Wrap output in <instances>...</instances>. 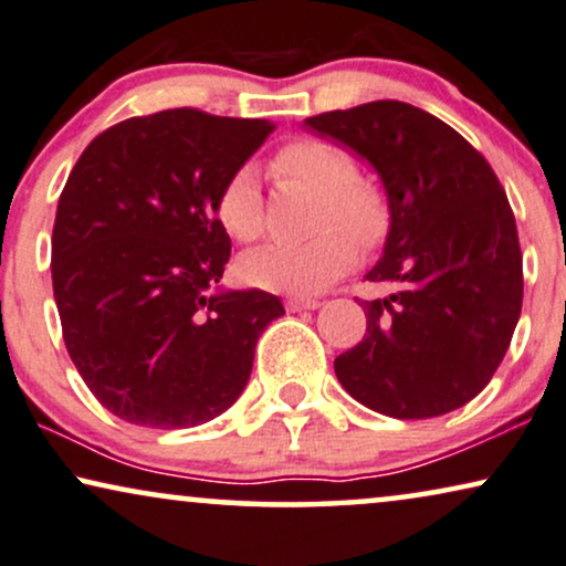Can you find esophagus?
Wrapping results in <instances>:
<instances>
[{
	"label": "esophagus",
	"instance_id": "34e87169",
	"mask_svg": "<svg viewBox=\"0 0 566 566\" xmlns=\"http://www.w3.org/2000/svg\"><path fill=\"white\" fill-rule=\"evenodd\" d=\"M321 307V300H311V297H290L287 300V311L297 313V311H315Z\"/></svg>",
	"mask_w": 566,
	"mask_h": 566
}]
</instances>
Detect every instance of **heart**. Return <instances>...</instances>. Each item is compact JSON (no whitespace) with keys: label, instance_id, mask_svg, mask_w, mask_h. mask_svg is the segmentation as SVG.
I'll return each instance as SVG.
<instances>
[{"label":"heart","instance_id":"1","mask_svg":"<svg viewBox=\"0 0 566 566\" xmlns=\"http://www.w3.org/2000/svg\"><path fill=\"white\" fill-rule=\"evenodd\" d=\"M279 180L318 193L313 228L318 235L305 243H271L243 255L240 276L251 287L311 295L328 287L357 259V245L373 248L386 238L390 209L382 188L357 176V163L346 149L321 139H295L271 157ZM214 214L222 230L240 243L261 238L263 199L255 172L240 165L222 180L214 196Z\"/></svg>","mask_w":566,"mask_h":566}]
</instances>
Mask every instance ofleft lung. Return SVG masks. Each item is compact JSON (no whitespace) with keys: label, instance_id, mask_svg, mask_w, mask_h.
Returning a JSON list of instances; mask_svg holds the SVG:
<instances>
[{"label":"left lung","instance_id":"1","mask_svg":"<svg viewBox=\"0 0 566 566\" xmlns=\"http://www.w3.org/2000/svg\"><path fill=\"white\" fill-rule=\"evenodd\" d=\"M367 157L388 191L390 232L361 300L367 331L336 378L367 409L427 419L461 409L492 380L523 307L515 214L492 165L453 126L401 101L305 120Z\"/></svg>","mask_w":566,"mask_h":566}]
</instances>
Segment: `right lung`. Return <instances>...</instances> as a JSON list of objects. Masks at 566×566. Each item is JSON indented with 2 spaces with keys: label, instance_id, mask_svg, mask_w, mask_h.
I'll return each mask as SVG.
<instances>
[{
  "label": "right lung",
  "instance_id": "add662e5",
  "mask_svg": "<svg viewBox=\"0 0 566 566\" xmlns=\"http://www.w3.org/2000/svg\"><path fill=\"white\" fill-rule=\"evenodd\" d=\"M276 126L172 108L97 134L59 196L51 279L66 352L97 401L139 427L184 429L243 394L276 295H212L230 261L222 180Z\"/></svg>",
  "mask_w": 566,
  "mask_h": 566
}]
</instances>
